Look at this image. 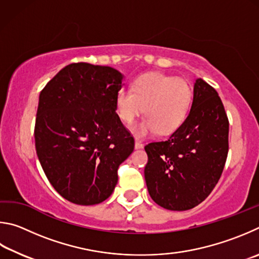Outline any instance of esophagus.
Returning <instances> with one entry per match:
<instances>
[{"label": "esophagus", "instance_id": "esophagus-1", "mask_svg": "<svg viewBox=\"0 0 259 259\" xmlns=\"http://www.w3.org/2000/svg\"><path fill=\"white\" fill-rule=\"evenodd\" d=\"M144 146L142 144V142H140V141H135V149H142Z\"/></svg>", "mask_w": 259, "mask_h": 259}]
</instances>
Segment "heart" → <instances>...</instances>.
Masks as SVG:
<instances>
[{"label":"heart","mask_w":259,"mask_h":259,"mask_svg":"<svg viewBox=\"0 0 259 259\" xmlns=\"http://www.w3.org/2000/svg\"><path fill=\"white\" fill-rule=\"evenodd\" d=\"M191 101V88L184 79L151 72L139 77L132 90L118 91L116 110L120 120L132 124L144 109L147 117L132 128L139 138L168 135L183 124Z\"/></svg>","instance_id":"heart-1"}]
</instances>
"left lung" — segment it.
I'll return each instance as SVG.
<instances>
[{
  "label": "left lung",
  "instance_id": "8db88e82",
  "mask_svg": "<svg viewBox=\"0 0 259 259\" xmlns=\"http://www.w3.org/2000/svg\"><path fill=\"white\" fill-rule=\"evenodd\" d=\"M144 149V179L157 205L181 211L205 200L219 182L229 151V120L216 90L197 78L183 124L167 141Z\"/></svg>",
  "mask_w": 259,
  "mask_h": 259
}]
</instances>
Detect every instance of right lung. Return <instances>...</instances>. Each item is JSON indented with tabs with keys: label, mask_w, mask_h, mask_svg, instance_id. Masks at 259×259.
I'll return each mask as SVG.
<instances>
[{
	"label": "right lung",
	"mask_w": 259,
	"mask_h": 259,
	"mask_svg": "<svg viewBox=\"0 0 259 259\" xmlns=\"http://www.w3.org/2000/svg\"><path fill=\"white\" fill-rule=\"evenodd\" d=\"M122 80L115 68L71 63L39 94L36 153L52 187L76 205L110 197L118 167L134 150V139L116 113Z\"/></svg>",
	"instance_id": "add662e5"
}]
</instances>
